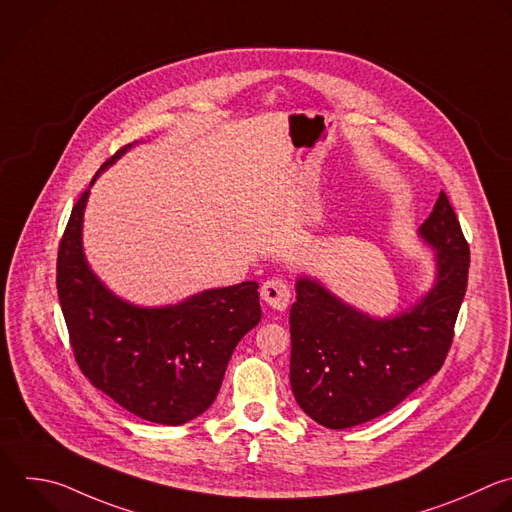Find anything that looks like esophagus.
Here are the masks:
<instances>
[{"mask_svg": "<svg viewBox=\"0 0 512 512\" xmlns=\"http://www.w3.org/2000/svg\"><path fill=\"white\" fill-rule=\"evenodd\" d=\"M289 297H291V293L283 279L273 277V279L265 281L261 287V299L275 311H285L289 305Z\"/></svg>", "mask_w": 512, "mask_h": 512, "instance_id": "1", "label": "esophagus"}]
</instances>
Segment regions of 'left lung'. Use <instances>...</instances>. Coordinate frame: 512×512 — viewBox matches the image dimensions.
<instances>
[{"label": "left lung", "instance_id": "1", "mask_svg": "<svg viewBox=\"0 0 512 512\" xmlns=\"http://www.w3.org/2000/svg\"><path fill=\"white\" fill-rule=\"evenodd\" d=\"M416 235L434 251V279L390 315L348 303L315 275L295 279L289 382L299 408L325 428L344 430L390 412L444 364L470 265L444 191Z\"/></svg>", "mask_w": 512, "mask_h": 512}]
</instances>
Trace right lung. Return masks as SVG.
I'll return each instance as SVG.
<instances>
[{
    "label": "right lung",
    "instance_id": "right-lung-1",
    "mask_svg": "<svg viewBox=\"0 0 512 512\" xmlns=\"http://www.w3.org/2000/svg\"><path fill=\"white\" fill-rule=\"evenodd\" d=\"M136 144L100 166L72 209L58 251V297L84 376L134 416L179 426L215 402L233 350L261 321L259 285L243 281L148 307L116 295L94 273L84 253L90 189Z\"/></svg>",
    "mask_w": 512,
    "mask_h": 512
}]
</instances>
